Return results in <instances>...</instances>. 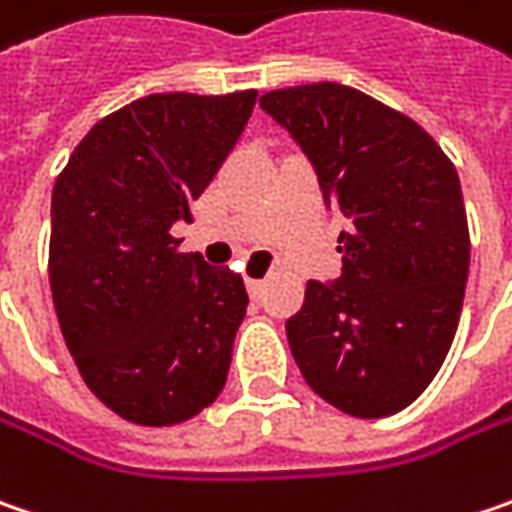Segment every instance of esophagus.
<instances>
[{
    "mask_svg": "<svg viewBox=\"0 0 512 512\" xmlns=\"http://www.w3.org/2000/svg\"><path fill=\"white\" fill-rule=\"evenodd\" d=\"M244 285H247V294L259 296L262 294V288H265V279H247Z\"/></svg>",
    "mask_w": 512,
    "mask_h": 512,
    "instance_id": "34e87169",
    "label": "esophagus"
}]
</instances>
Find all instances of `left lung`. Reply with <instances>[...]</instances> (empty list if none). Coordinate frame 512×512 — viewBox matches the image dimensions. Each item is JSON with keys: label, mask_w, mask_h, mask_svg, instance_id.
Wrapping results in <instances>:
<instances>
[{"label": "left lung", "mask_w": 512, "mask_h": 512, "mask_svg": "<svg viewBox=\"0 0 512 512\" xmlns=\"http://www.w3.org/2000/svg\"><path fill=\"white\" fill-rule=\"evenodd\" d=\"M345 218L343 273L308 282L288 343L305 383L354 418H386L432 383L455 340L470 273L461 181L412 117L340 83L262 94Z\"/></svg>", "instance_id": "1"}]
</instances>
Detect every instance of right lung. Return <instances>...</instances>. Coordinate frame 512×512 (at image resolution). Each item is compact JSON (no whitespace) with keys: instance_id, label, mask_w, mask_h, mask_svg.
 <instances>
[{"instance_id":"1","label":"right lung","mask_w":512,"mask_h":512,"mask_svg":"<svg viewBox=\"0 0 512 512\" xmlns=\"http://www.w3.org/2000/svg\"><path fill=\"white\" fill-rule=\"evenodd\" d=\"M259 91L149 94L91 126L51 192L48 282L91 395L123 421L175 426L224 389L247 311L239 273L181 253Z\"/></svg>"}]
</instances>
